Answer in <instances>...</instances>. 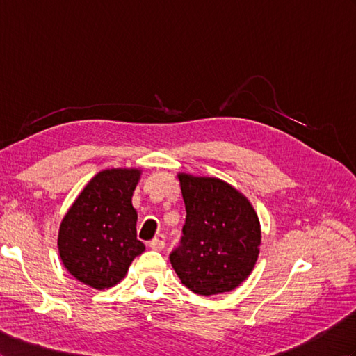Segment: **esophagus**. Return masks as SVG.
Instances as JSON below:
<instances>
[{"mask_svg": "<svg viewBox=\"0 0 356 356\" xmlns=\"http://www.w3.org/2000/svg\"><path fill=\"white\" fill-rule=\"evenodd\" d=\"M150 248L154 250V251H161L163 250V247H165V236L163 234H158L154 236V239L150 241Z\"/></svg>", "mask_w": 356, "mask_h": 356, "instance_id": "1", "label": "esophagus"}]
</instances>
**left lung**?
<instances>
[{"instance_id": "8db88e82", "label": "left lung", "mask_w": 356, "mask_h": 356, "mask_svg": "<svg viewBox=\"0 0 356 356\" xmlns=\"http://www.w3.org/2000/svg\"><path fill=\"white\" fill-rule=\"evenodd\" d=\"M186 209L180 247L170 254L181 284L202 296L232 291L259 259L261 230L250 200L218 177L179 172Z\"/></svg>"}]
</instances>
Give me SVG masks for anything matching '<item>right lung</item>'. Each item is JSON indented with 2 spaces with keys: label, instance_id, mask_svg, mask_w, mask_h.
Returning <instances> with one entry per match:
<instances>
[{
  "label": "right lung",
  "instance_id": "1",
  "mask_svg": "<svg viewBox=\"0 0 356 356\" xmlns=\"http://www.w3.org/2000/svg\"><path fill=\"white\" fill-rule=\"evenodd\" d=\"M140 168L99 171L69 207L58 230V252L72 277L96 290L120 282L145 247L136 239L132 206Z\"/></svg>",
  "mask_w": 356,
  "mask_h": 356
}]
</instances>
